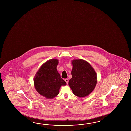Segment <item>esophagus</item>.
Segmentation results:
<instances>
[{"instance_id": "esophagus-1", "label": "esophagus", "mask_w": 131, "mask_h": 131, "mask_svg": "<svg viewBox=\"0 0 131 131\" xmlns=\"http://www.w3.org/2000/svg\"><path fill=\"white\" fill-rule=\"evenodd\" d=\"M65 81L66 82V84H68V82H69V79H65Z\"/></svg>"}]
</instances>
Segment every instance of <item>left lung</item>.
Returning a JSON list of instances; mask_svg holds the SVG:
<instances>
[{"label":"left lung","instance_id":"left-lung-1","mask_svg":"<svg viewBox=\"0 0 131 131\" xmlns=\"http://www.w3.org/2000/svg\"><path fill=\"white\" fill-rule=\"evenodd\" d=\"M72 77L69 80V85L76 96H87L96 85V73L88 62L82 59L72 60Z\"/></svg>","mask_w":131,"mask_h":131}]
</instances>
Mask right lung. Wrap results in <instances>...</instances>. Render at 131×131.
I'll return each instance as SVG.
<instances>
[{"mask_svg": "<svg viewBox=\"0 0 131 131\" xmlns=\"http://www.w3.org/2000/svg\"><path fill=\"white\" fill-rule=\"evenodd\" d=\"M58 62L57 59L47 60L39 68L33 79L37 92L47 99L55 98L59 94L60 87L66 85L57 71Z\"/></svg>", "mask_w": 131, "mask_h": 131, "instance_id": "obj_1", "label": "right lung"}]
</instances>
